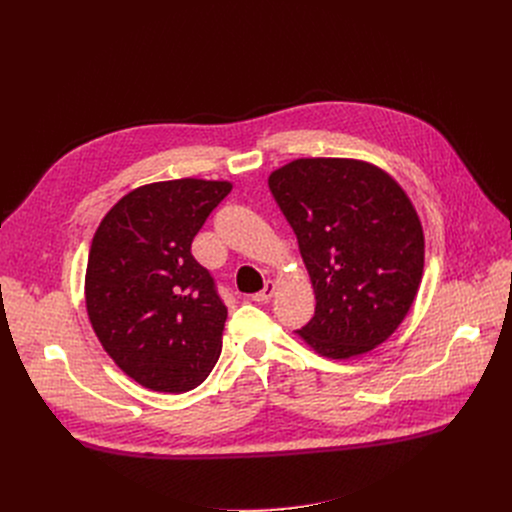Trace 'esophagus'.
<instances>
[{"instance_id": "1", "label": "esophagus", "mask_w": 512, "mask_h": 512, "mask_svg": "<svg viewBox=\"0 0 512 512\" xmlns=\"http://www.w3.org/2000/svg\"><path fill=\"white\" fill-rule=\"evenodd\" d=\"M274 290H276V284H274L272 280H265L263 288L253 294V301H257V303H267V301H270V299L274 297Z\"/></svg>"}]
</instances>
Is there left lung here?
I'll return each instance as SVG.
<instances>
[{
	"mask_svg": "<svg viewBox=\"0 0 512 512\" xmlns=\"http://www.w3.org/2000/svg\"><path fill=\"white\" fill-rule=\"evenodd\" d=\"M270 191L299 240L315 315L299 336L328 359L388 340L423 274L425 240L402 186L359 159L303 157L270 174Z\"/></svg>",
	"mask_w": 512,
	"mask_h": 512,
	"instance_id": "obj_1",
	"label": "left lung"
}]
</instances>
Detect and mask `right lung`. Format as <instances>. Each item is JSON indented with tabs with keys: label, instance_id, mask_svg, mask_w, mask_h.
<instances>
[{
	"label": "right lung",
	"instance_id": "1",
	"mask_svg": "<svg viewBox=\"0 0 512 512\" xmlns=\"http://www.w3.org/2000/svg\"><path fill=\"white\" fill-rule=\"evenodd\" d=\"M232 191L226 180L180 178L124 195L89 251L85 301L114 363L155 392H188L222 353L228 309L191 245Z\"/></svg>",
	"mask_w": 512,
	"mask_h": 512
}]
</instances>
